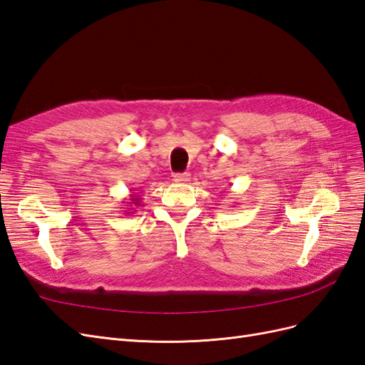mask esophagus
I'll return each instance as SVG.
<instances>
[{
    "label": "esophagus",
    "mask_w": 365,
    "mask_h": 365,
    "mask_svg": "<svg viewBox=\"0 0 365 365\" xmlns=\"http://www.w3.org/2000/svg\"><path fill=\"white\" fill-rule=\"evenodd\" d=\"M173 181L178 182V184L189 182V181H190V175H189V173H176V175L173 176Z\"/></svg>",
    "instance_id": "34e87169"
}]
</instances>
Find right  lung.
<instances>
[{"label": "right lung", "mask_w": 365, "mask_h": 365, "mask_svg": "<svg viewBox=\"0 0 365 365\" xmlns=\"http://www.w3.org/2000/svg\"><path fill=\"white\" fill-rule=\"evenodd\" d=\"M129 201H130V202H126V204H130V205L125 207V208H128L126 212H130V210H135V208H137V207L141 204V197H140L138 195H130Z\"/></svg>", "instance_id": "add662e5"}]
</instances>
